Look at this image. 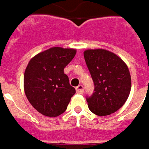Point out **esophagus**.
Returning a JSON list of instances; mask_svg holds the SVG:
<instances>
[{"label": "esophagus", "instance_id": "obj_1", "mask_svg": "<svg viewBox=\"0 0 149 149\" xmlns=\"http://www.w3.org/2000/svg\"><path fill=\"white\" fill-rule=\"evenodd\" d=\"M84 91V88H83V85H79L76 87V92L79 94H83Z\"/></svg>", "mask_w": 149, "mask_h": 149}]
</instances>
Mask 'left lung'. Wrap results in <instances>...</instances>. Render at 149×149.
<instances>
[{
    "label": "left lung",
    "instance_id": "8db88e82",
    "mask_svg": "<svg viewBox=\"0 0 149 149\" xmlns=\"http://www.w3.org/2000/svg\"><path fill=\"white\" fill-rule=\"evenodd\" d=\"M84 58L94 83V92L86 96L90 111L100 116L114 113L130 94L132 81L127 65L106 49H87Z\"/></svg>",
    "mask_w": 149,
    "mask_h": 149
}]
</instances>
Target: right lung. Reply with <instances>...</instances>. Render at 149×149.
<instances>
[{"mask_svg": "<svg viewBox=\"0 0 149 149\" xmlns=\"http://www.w3.org/2000/svg\"><path fill=\"white\" fill-rule=\"evenodd\" d=\"M75 54L74 49L53 47L29 61L24 74L25 93L31 105L44 116L63 114L75 94L64 74V68Z\"/></svg>", "mask_w": 149, "mask_h": 149, "instance_id": "obj_1", "label": "right lung"}]
</instances>
